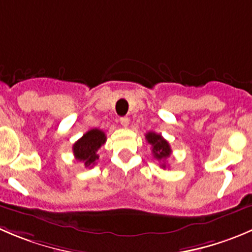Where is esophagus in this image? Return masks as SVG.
I'll list each match as a JSON object with an SVG mask.
<instances>
[{"label": "esophagus", "instance_id": "obj_1", "mask_svg": "<svg viewBox=\"0 0 252 252\" xmlns=\"http://www.w3.org/2000/svg\"><path fill=\"white\" fill-rule=\"evenodd\" d=\"M121 124H122V126L126 128V126H129V118H128V117H122V118H121Z\"/></svg>", "mask_w": 252, "mask_h": 252}]
</instances>
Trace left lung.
Segmentation results:
<instances>
[{
  "mask_svg": "<svg viewBox=\"0 0 252 252\" xmlns=\"http://www.w3.org/2000/svg\"><path fill=\"white\" fill-rule=\"evenodd\" d=\"M146 141L151 145L153 148V155L156 160H160V161H165L168 156L171 155V148H170V144L160 135V134H156L154 131H149L146 133L145 135ZM163 168L166 167L165 163H162Z\"/></svg>",
  "mask_w": 252,
  "mask_h": 252,
  "instance_id": "1",
  "label": "left lung"
}]
</instances>
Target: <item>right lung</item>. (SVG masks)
Masks as SVG:
<instances>
[{
    "mask_svg": "<svg viewBox=\"0 0 252 252\" xmlns=\"http://www.w3.org/2000/svg\"><path fill=\"white\" fill-rule=\"evenodd\" d=\"M106 139L104 131L99 129L94 128L89 130L72 146L75 158L84 162L85 167H92L98 158L97 150L106 143Z\"/></svg>",
    "mask_w": 252,
    "mask_h": 252,
    "instance_id": "obj_1",
    "label": "right lung"
}]
</instances>
